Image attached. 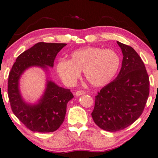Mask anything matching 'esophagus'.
Instances as JSON below:
<instances>
[{"mask_svg":"<svg viewBox=\"0 0 158 158\" xmlns=\"http://www.w3.org/2000/svg\"><path fill=\"white\" fill-rule=\"evenodd\" d=\"M85 93V91L78 90V91H77V92H75V95H76V96H80V95H84Z\"/></svg>","mask_w":158,"mask_h":158,"instance_id":"1","label":"esophagus"}]
</instances>
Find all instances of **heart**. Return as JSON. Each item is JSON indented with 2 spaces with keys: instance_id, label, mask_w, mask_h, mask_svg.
Listing matches in <instances>:
<instances>
[{
  "instance_id": "b5f03b06",
  "label": "heart",
  "mask_w": 158,
  "mask_h": 158,
  "mask_svg": "<svg viewBox=\"0 0 158 158\" xmlns=\"http://www.w3.org/2000/svg\"><path fill=\"white\" fill-rule=\"evenodd\" d=\"M120 57L113 50L86 47L74 51L70 60L60 59L56 64L57 73L64 83L74 85L84 71L86 81L95 87L108 84L118 71Z\"/></svg>"
}]
</instances>
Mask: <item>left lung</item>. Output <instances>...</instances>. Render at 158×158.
<instances>
[{
    "label": "left lung",
    "mask_w": 158,
    "mask_h": 158,
    "mask_svg": "<svg viewBox=\"0 0 158 158\" xmlns=\"http://www.w3.org/2000/svg\"><path fill=\"white\" fill-rule=\"evenodd\" d=\"M122 51V68L116 78L95 96L91 113L100 128L110 132L123 130L141 115L147 102L150 81L144 63L129 45L117 41Z\"/></svg>",
    "instance_id": "8db88e82"
}]
</instances>
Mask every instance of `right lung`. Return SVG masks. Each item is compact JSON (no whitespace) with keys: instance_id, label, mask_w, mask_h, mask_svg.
Instances as JSON below:
<instances>
[{"instance_id":"1","label":"right lung","mask_w":158,"mask_h":158,"mask_svg":"<svg viewBox=\"0 0 158 158\" xmlns=\"http://www.w3.org/2000/svg\"><path fill=\"white\" fill-rule=\"evenodd\" d=\"M66 43L40 42L18 57L9 73L8 93L15 115L33 132H51L58 130L65 119L67 103L73 98L69 89L58 86L47 78L43 94L36 103L26 102L20 91L19 82L23 73L31 67H39L48 73Z\"/></svg>"}]
</instances>
